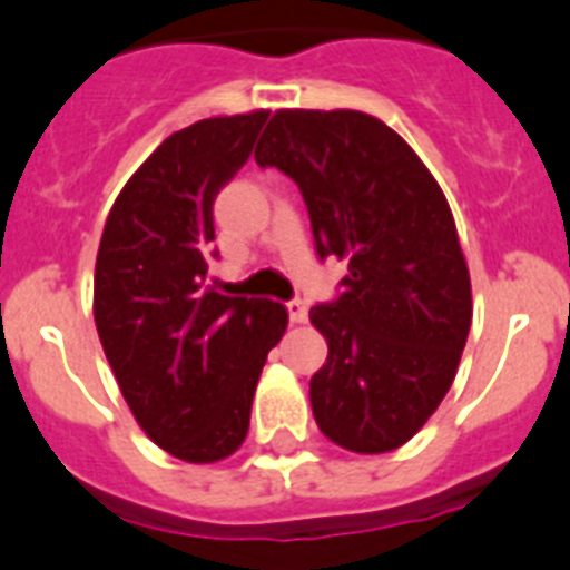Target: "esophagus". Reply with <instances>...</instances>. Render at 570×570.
<instances>
[{"mask_svg":"<svg viewBox=\"0 0 570 570\" xmlns=\"http://www.w3.org/2000/svg\"><path fill=\"white\" fill-rule=\"evenodd\" d=\"M286 309H289L292 324H304L306 315H309V306H306L304 301H289V304H286Z\"/></svg>","mask_w":570,"mask_h":570,"instance_id":"esophagus-1","label":"esophagus"}]
</instances>
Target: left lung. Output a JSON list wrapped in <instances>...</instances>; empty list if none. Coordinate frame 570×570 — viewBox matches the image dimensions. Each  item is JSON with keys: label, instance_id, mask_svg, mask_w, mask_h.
I'll return each instance as SVG.
<instances>
[{"label": "left lung", "instance_id": "obj_1", "mask_svg": "<svg viewBox=\"0 0 570 570\" xmlns=\"http://www.w3.org/2000/svg\"><path fill=\"white\" fill-rule=\"evenodd\" d=\"M298 183L315 249L346 261L335 304L309 309L326 364L309 381L321 433L390 453L448 395L473 318L470 272L442 186L373 114L281 108L255 148Z\"/></svg>", "mask_w": 570, "mask_h": 570}]
</instances>
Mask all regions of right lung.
<instances>
[{
    "label": "right lung",
    "mask_w": 570,
    "mask_h": 570,
    "mask_svg": "<svg viewBox=\"0 0 570 570\" xmlns=\"http://www.w3.org/2000/svg\"><path fill=\"white\" fill-rule=\"evenodd\" d=\"M266 117H209L166 137L114 200L94 266V324L122 399L189 464L244 444L261 370L289 324L275 301L232 298L212 278V206Z\"/></svg>",
    "instance_id": "add662e5"
}]
</instances>
